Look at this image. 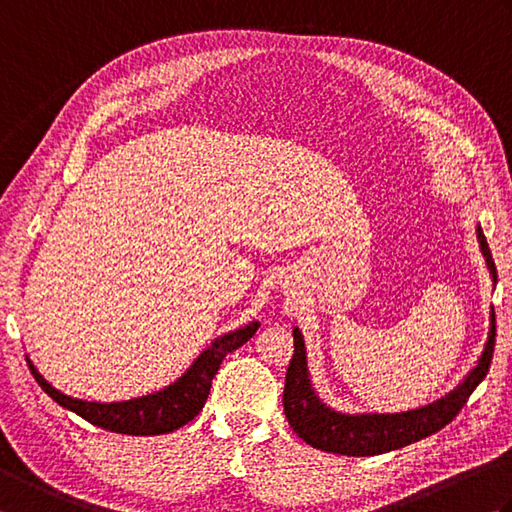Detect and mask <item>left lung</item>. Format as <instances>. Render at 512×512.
Returning a JSON list of instances; mask_svg holds the SVG:
<instances>
[{
  "instance_id": "1",
  "label": "left lung",
  "mask_w": 512,
  "mask_h": 512,
  "mask_svg": "<svg viewBox=\"0 0 512 512\" xmlns=\"http://www.w3.org/2000/svg\"><path fill=\"white\" fill-rule=\"evenodd\" d=\"M477 242H480L493 284H497L491 248H488L480 226H477ZM292 336H295V354L288 365L284 387V411L292 431L314 449L347 455V458H365V455L389 453L429 438L458 416L491 365L495 347V312L491 308V328H488L484 352L462 383L431 405L402 413H341L325 405L312 387L306 343H303L299 328L292 330Z\"/></svg>"
}]
</instances>
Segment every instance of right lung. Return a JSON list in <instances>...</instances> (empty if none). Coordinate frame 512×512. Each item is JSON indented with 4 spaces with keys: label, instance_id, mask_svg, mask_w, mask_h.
I'll use <instances>...</instances> for the list:
<instances>
[{
    "label": "right lung",
    "instance_id": "obj_1",
    "mask_svg": "<svg viewBox=\"0 0 512 512\" xmlns=\"http://www.w3.org/2000/svg\"><path fill=\"white\" fill-rule=\"evenodd\" d=\"M257 328L259 323L253 321L244 328L217 336L176 383L156 391V394L123 402H88L65 396L59 389H54L32 363L30 372L54 402L92 422L94 427L125 433V436H160V433H171L184 427L198 416L206 398H209L213 376L220 369L224 356L242 347Z\"/></svg>",
    "mask_w": 512,
    "mask_h": 512
}]
</instances>
